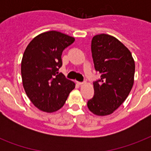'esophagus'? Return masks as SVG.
I'll return each mask as SVG.
<instances>
[{"label": "esophagus", "mask_w": 151, "mask_h": 151, "mask_svg": "<svg viewBox=\"0 0 151 151\" xmlns=\"http://www.w3.org/2000/svg\"><path fill=\"white\" fill-rule=\"evenodd\" d=\"M77 83H78L79 85H82L83 84H84V82H80V81H77Z\"/></svg>", "instance_id": "34e87169"}]
</instances>
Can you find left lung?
I'll return each mask as SVG.
<instances>
[{
    "label": "left lung",
    "mask_w": 151,
    "mask_h": 151,
    "mask_svg": "<svg viewBox=\"0 0 151 151\" xmlns=\"http://www.w3.org/2000/svg\"><path fill=\"white\" fill-rule=\"evenodd\" d=\"M92 53L100 79L93 83L95 94L88 108L98 116L111 114L126 99L134 83L135 62L130 51L116 37L101 34L93 37Z\"/></svg>",
    "instance_id": "1"
}]
</instances>
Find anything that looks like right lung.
<instances>
[{
  "mask_svg": "<svg viewBox=\"0 0 151 151\" xmlns=\"http://www.w3.org/2000/svg\"><path fill=\"white\" fill-rule=\"evenodd\" d=\"M74 41V37L61 32H45L35 37L23 53L22 85L32 103L41 111L59 110L75 88V83L59 73L63 51Z\"/></svg>",
  "mask_w": 151,
  "mask_h": 151,
  "instance_id": "obj_1",
  "label": "right lung"
}]
</instances>
